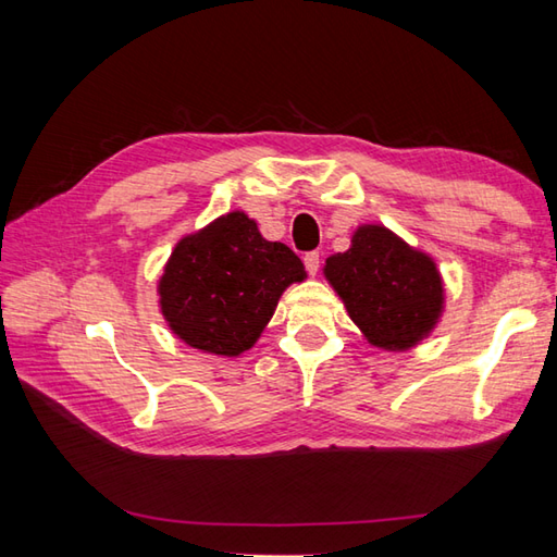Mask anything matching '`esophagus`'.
I'll use <instances>...</instances> for the list:
<instances>
[{"mask_svg": "<svg viewBox=\"0 0 557 557\" xmlns=\"http://www.w3.org/2000/svg\"><path fill=\"white\" fill-rule=\"evenodd\" d=\"M304 265L309 270V275H315L318 268H321V253L318 251H309L304 256Z\"/></svg>", "mask_w": 557, "mask_h": 557, "instance_id": "34e87169", "label": "esophagus"}]
</instances>
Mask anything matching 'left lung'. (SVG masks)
I'll use <instances>...</instances> for the list:
<instances>
[{
  "label": "left lung",
  "mask_w": 557,
  "mask_h": 557,
  "mask_svg": "<svg viewBox=\"0 0 557 557\" xmlns=\"http://www.w3.org/2000/svg\"><path fill=\"white\" fill-rule=\"evenodd\" d=\"M325 277L371 345L405 351L431 333L445 289L433 258L381 224H363L345 253L325 260Z\"/></svg>",
  "instance_id": "left-lung-1"
}]
</instances>
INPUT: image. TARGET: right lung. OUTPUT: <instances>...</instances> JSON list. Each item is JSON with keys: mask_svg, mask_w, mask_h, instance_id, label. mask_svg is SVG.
Wrapping results in <instances>:
<instances>
[{"mask_svg": "<svg viewBox=\"0 0 557 557\" xmlns=\"http://www.w3.org/2000/svg\"><path fill=\"white\" fill-rule=\"evenodd\" d=\"M304 277L289 246L263 239L234 210L174 246L158 285L160 309L188 347L239 357L256 345L282 292Z\"/></svg>", "mask_w": 557, "mask_h": 557, "instance_id": "obj_1", "label": "right lung"}]
</instances>
